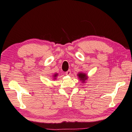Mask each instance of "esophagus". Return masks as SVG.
<instances>
[{"instance_id": "obj_1", "label": "esophagus", "mask_w": 132, "mask_h": 132, "mask_svg": "<svg viewBox=\"0 0 132 132\" xmlns=\"http://www.w3.org/2000/svg\"><path fill=\"white\" fill-rule=\"evenodd\" d=\"M70 74H71V71L70 70H69L68 71H67L66 72V75L69 76V75H70Z\"/></svg>"}]
</instances>
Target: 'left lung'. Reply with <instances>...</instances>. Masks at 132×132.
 Wrapping results in <instances>:
<instances>
[{
  "instance_id": "obj_1",
  "label": "left lung",
  "mask_w": 132,
  "mask_h": 132,
  "mask_svg": "<svg viewBox=\"0 0 132 132\" xmlns=\"http://www.w3.org/2000/svg\"><path fill=\"white\" fill-rule=\"evenodd\" d=\"M77 76H78V78L80 79V80L82 81V82H85V80H87L88 78V76L86 74L83 73H80L77 74Z\"/></svg>"
}]
</instances>
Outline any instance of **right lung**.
<instances>
[{"label":"right lung","mask_w":132,"mask_h":132,"mask_svg":"<svg viewBox=\"0 0 132 132\" xmlns=\"http://www.w3.org/2000/svg\"><path fill=\"white\" fill-rule=\"evenodd\" d=\"M57 76H58V74H55L54 75V79L55 80V79H56V77H57Z\"/></svg>","instance_id":"add662e5"}]
</instances>
